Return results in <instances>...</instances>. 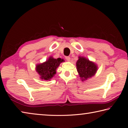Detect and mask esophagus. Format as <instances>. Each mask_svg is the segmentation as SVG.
<instances>
[{
	"label": "esophagus",
	"instance_id": "1",
	"mask_svg": "<svg viewBox=\"0 0 128 128\" xmlns=\"http://www.w3.org/2000/svg\"><path fill=\"white\" fill-rule=\"evenodd\" d=\"M66 59L67 60L68 62H69L70 60V58L69 56H66Z\"/></svg>",
	"mask_w": 128,
	"mask_h": 128
}]
</instances>
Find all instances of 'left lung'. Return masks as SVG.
Wrapping results in <instances>:
<instances>
[{
  "instance_id": "8db88e82",
  "label": "left lung",
  "mask_w": 128,
  "mask_h": 128,
  "mask_svg": "<svg viewBox=\"0 0 128 128\" xmlns=\"http://www.w3.org/2000/svg\"><path fill=\"white\" fill-rule=\"evenodd\" d=\"M77 72L82 81L87 80L94 76L97 70V66L94 62L90 61L87 58L79 56L76 62Z\"/></svg>"
}]
</instances>
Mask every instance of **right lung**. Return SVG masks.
I'll return each mask as SVG.
<instances>
[{"mask_svg": "<svg viewBox=\"0 0 128 128\" xmlns=\"http://www.w3.org/2000/svg\"><path fill=\"white\" fill-rule=\"evenodd\" d=\"M64 60L61 58L54 59L50 56L45 62L36 65V70L40 75L41 80H50L56 74V68Z\"/></svg>", "mask_w": 128, "mask_h": 128, "instance_id": "add662e5", "label": "right lung"}]
</instances>
